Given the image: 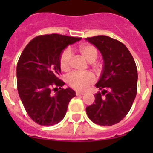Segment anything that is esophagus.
Returning a JSON list of instances; mask_svg holds the SVG:
<instances>
[{
	"mask_svg": "<svg viewBox=\"0 0 153 153\" xmlns=\"http://www.w3.org/2000/svg\"><path fill=\"white\" fill-rule=\"evenodd\" d=\"M76 96H83V95H84L85 93H83V92L76 91Z\"/></svg>",
	"mask_w": 153,
	"mask_h": 153,
	"instance_id": "1",
	"label": "esophagus"
}]
</instances>
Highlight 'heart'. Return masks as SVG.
Returning <instances> with one entry per match:
<instances>
[{
  "label": "heart",
  "mask_w": 153,
  "mask_h": 153,
  "mask_svg": "<svg viewBox=\"0 0 153 153\" xmlns=\"http://www.w3.org/2000/svg\"><path fill=\"white\" fill-rule=\"evenodd\" d=\"M81 55L89 62L95 61L98 56V51L91 44H83L79 47ZM73 54L70 48H65L59 57L60 68L63 72H67L70 69ZM95 76L92 73L74 72L67 76V81L71 88L76 90H85L90 85L95 82Z\"/></svg>",
  "instance_id": "obj_1"
}]
</instances>
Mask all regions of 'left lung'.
<instances>
[{"label": "left lung", "instance_id": "8db88e82", "mask_svg": "<svg viewBox=\"0 0 153 153\" xmlns=\"http://www.w3.org/2000/svg\"><path fill=\"white\" fill-rule=\"evenodd\" d=\"M100 51L104 60L102 74L96 86L95 102L86 108L94 123L112 126L120 123L130 110L137 93V67L125 44L107 36L87 37Z\"/></svg>", "mask_w": 153, "mask_h": 153}]
</instances>
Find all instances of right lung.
<instances>
[{"label":"right lung","instance_id":"obj_1","mask_svg":"<svg viewBox=\"0 0 153 153\" xmlns=\"http://www.w3.org/2000/svg\"><path fill=\"white\" fill-rule=\"evenodd\" d=\"M79 40L57 33L40 35L28 43L19 58L17 90L27 113L36 123L50 126L64 118L76 93L70 88H62L64 82L59 78V57L68 44Z\"/></svg>","mask_w":153,"mask_h":153}]
</instances>
